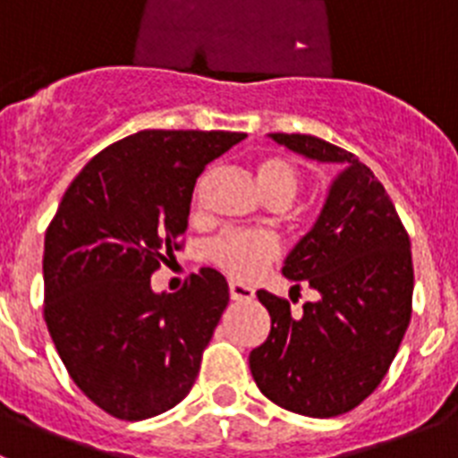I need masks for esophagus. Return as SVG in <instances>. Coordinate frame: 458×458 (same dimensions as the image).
<instances>
[{"label": "esophagus", "mask_w": 458, "mask_h": 458, "mask_svg": "<svg viewBox=\"0 0 458 458\" xmlns=\"http://www.w3.org/2000/svg\"><path fill=\"white\" fill-rule=\"evenodd\" d=\"M229 295H232V301H252L254 289L250 284H242V282L232 279L229 282Z\"/></svg>", "instance_id": "34e87169"}]
</instances>
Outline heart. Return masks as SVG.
<instances>
[{
	"mask_svg": "<svg viewBox=\"0 0 458 458\" xmlns=\"http://www.w3.org/2000/svg\"><path fill=\"white\" fill-rule=\"evenodd\" d=\"M254 172L268 199H286L289 204L301 188V174L293 163L282 156H261L254 165ZM201 183L204 179L194 188V204H199ZM277 242L273 238L259 232H245V229L225 232L208 245L210 261L225 273L241 279L254 277L277 257Z\"/></svg>",
	"mask_w": 458,
	"mask_h": 458,
	"instance_id": "b5f03b06",
	"label": "heart"
}]
</instances>
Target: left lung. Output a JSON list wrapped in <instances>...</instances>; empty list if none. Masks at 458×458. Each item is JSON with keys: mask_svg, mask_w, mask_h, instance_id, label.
Segmentation results:
<instances>
[{"mask_svg": "<svg viewBox=\"0 0 458 458\" xmlns=\"http://www.w3.org/2000/svg\"><path fill=\"white\" fill-rule=\"evenodd\" d=\"M277 144L342 165L311 232L286 257L293 289L317 302L298 317L284 298L257 291L270 335L250 353V371L270 402L307 418L353 411L380 386L411 323V238L390 194L353 153L311 135L273 132Z\"/></svg>", "mask_w": 458, "mask_h": 458, "instance_id": "8db88e82", "label": "left lung"}]
</instances>
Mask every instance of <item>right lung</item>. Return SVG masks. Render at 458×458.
<instances>
[{
  "instance_id": "1",
  "label": "right lung",
  "mask_w": 458,
  "mask_h": 458,
  "mask_svg": "<svg viewBox=\"0 0 458 458\" xmlns=\"http://www.w3.org/2000/svg\"><path fill=\"white\" fill-rule=\"evenodd\" d=\"M241 140L229 131L123 137L84 165L47 226V330L75 386L114 418H153L192 390L229 284L201 268L176 293H156L151 275L181 250L199 174Z\"/></svg>"
}]
</instances>
